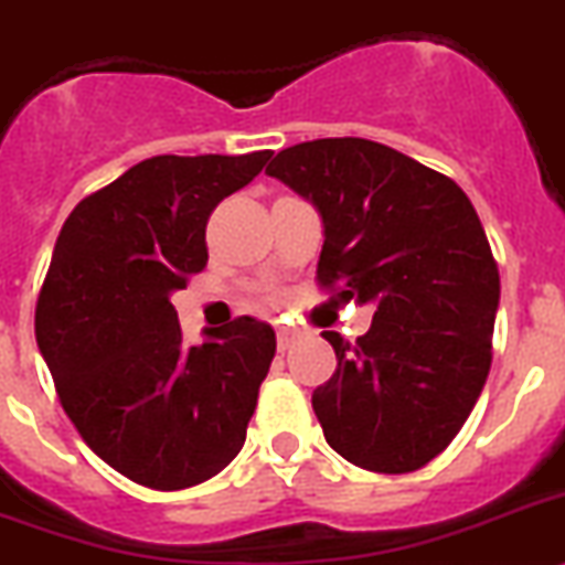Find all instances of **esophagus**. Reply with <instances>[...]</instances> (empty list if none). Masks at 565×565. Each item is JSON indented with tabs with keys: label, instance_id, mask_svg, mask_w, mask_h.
<instances>
[{
	"label": "esophagus",
	"instance_id": "34e87169",
	"mask_svg": "<svg viewBox=\"0 0 565 565\" xmlns=\"http://www.w3.org/2000/svg\"><path fill=\"white\" fill-rule=\"evenodd\" d=\"M296 330L292 327H278V350H290L292 348V341H296Z\"/></svg>",
	"mask_w": 565,
	"mask_h": 565
}]
</instances>
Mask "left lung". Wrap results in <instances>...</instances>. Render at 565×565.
<instances>
[{"instance_id": "obj_1", "label": "left lung", "mask_w": 565, "mask_h": 565, "mask_svg": "<svg viewBox=\"0 0 565 565\" xmlns=\"http://www.w3.org/2000/svg\"><path fill=\"white\" fill-rule=\"evenodd\" d=\"M267 174L319 210L321 287L376 307L355 341L321 333L339 359L312 391L327 445L367 471L428 466L491 367L500 273L477 210L451 178L362 137L290 146Z\"/></svg>"}]
</instances>
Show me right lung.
Returning <instances> with one entry per match:
<instances>
[{"label":"right lung","mask_w":565,"mask_h":565,"mask_svg":"<svg viewBox=\"0 0 565 565\" xmlns=\"http://www.w3.org/2000/svg\"><path fill=\"white\" fill-rule=\"evenodd\" d=\"M269 158H149L79 201L56 238L36 344L85 445L137 486H198L244 448L275 330L241 316L186 348L169 298L210 260L212 210Z\"/></svg>","instance_id":"1"}]
</instances>
